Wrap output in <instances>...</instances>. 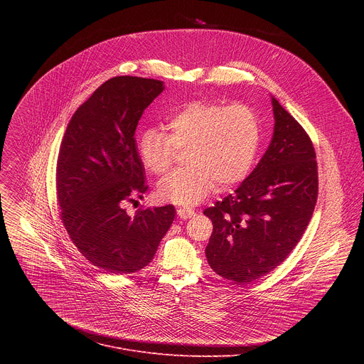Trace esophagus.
<instances>
[{
	"mask_svg": "<svg viewBox=\"0 0 364 364\" xmlns=\"http://www.w3.org/2000/svg\"><path fill=\"white\" fill-rule=\"evenodd\" d=\"M177 215L180 219H191L196 216V212L193 209H188V207H178Z\"/></svg>",
	"mask_w": 364,
	"mask_h": 364,
	"instance_id": "1",
	"label": "esophagus"
}]
</instances>
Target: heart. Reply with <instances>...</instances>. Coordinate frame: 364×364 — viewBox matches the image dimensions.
<instances>
[{"mask_svg": "<svg viewBox=\"0 0 364 364\" xmlns=\"http://www.w3.org/2000/svg\"><path fill=\"white\" fill-rule=\"evenodd\" d=\"M167 135L144 129L136 142L139 160L154 176L166 174L176 148H188L187 168L166 177L157 188L160 200L196 205L209 196L216 183L220 188L242 181L255 160L261 138V124L253 108L235 103L194 100L177 109L166 122Z\"/></svg>", "mask_w": 364, "mask_h": 364, "instance_id": "obj_1", "label": "heart"}]
</instances>
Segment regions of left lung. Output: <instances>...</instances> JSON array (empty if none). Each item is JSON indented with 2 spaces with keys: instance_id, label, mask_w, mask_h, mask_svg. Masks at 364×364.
Wrapping results in <instances>:
<instances>
[{
  "instance_id": "8db88e82",
  "label": "left lung",
  "mask_w": 364,
  "mask_h": 364,
  "mask_svg": "<svg viewBox=\"0 0 364 364\" xmlns=\"http://www.w3.org/2000/svg\"><path fill=\"white\" fill-rule=\"evenodd\" d=\"M274 135L256 168L204 215L213 222L207 262L225 279L252 282L281 265L299 242L318 194L316 151L271 96Z\"/></svg>"
}]
</instances>
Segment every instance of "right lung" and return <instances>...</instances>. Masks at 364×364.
Here are the masks:
<instances>
[{"mask_svg":"<svg viewBox=\"0 0 364 364\" xmlns=\"http://www.w3.org/2000/svg\"><path fill=\"white\" fill-rule=\"evenodd\" d=\"M164 87L135 76L107 80L73 114L60 145L56 188L63 225L87 261L112 275L146 267L176 216L171 204L134 218L122 207L148 188L134 135Z\"/></svg>","mask_w":364,"mask_h":364,"instance_id":"obj_1","label":"right lung"}]
</instances>
